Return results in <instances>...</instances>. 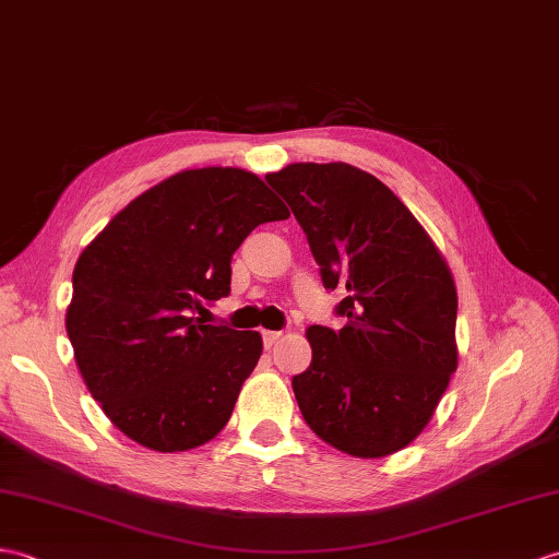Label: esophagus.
<instances>
[{"label": "esophagus", "instance_id": "34e87169", "mask_svg": "<svg viewBox=\"0 0 559 559\" xmlns=\"http://www.w3.org/2000/svg\"><path fill=\"white\" fill-rule=\"evenodd\" d=\"M281 331H262V341H264V347L271 349L278 341H281Z\"/></svg>", "mask_w": 559, "mask_h": 559}]
</instances>
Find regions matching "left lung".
Segmentation results:
<instances>
[{
  "mask_svg": "<svg viewBox=\"0 0 559 559\" xmlns=\"http://www.w3.org/2000/svg\"><path fill=\"white\" fill-rule=\"evenodd\" d=\"M266 183L288 202L341 331L311 326L295 400L321 440L355 457L409 445L457 369V290L445 259L391 188L359 168L290 164Z\"/></svg>",
  "mask_w": 559,
  "mask_h": 559,
  "instance_id": "1",
  "label": "left lung"
}]
</instances>
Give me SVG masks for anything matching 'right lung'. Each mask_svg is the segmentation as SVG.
I'll return each mask as SVG.
<instances>
[{"label": "right lung", "mask_w": 559, "mask_h": 559, "mask_svg": "<svg viewBox=\"0 0 559 559\" xmlns=\"http://www.w3.org/2000/svg\"><path fill=\"white\" fill-rule=\"evenodd\" d=\"M288 210L242 168L180 171L116 214L73 269L67 333L87 391L135 443L183 452L230 419L262 335L194 311L230 293L242 240Z\"/></svg>", "instance_id": "add662e5"}]
</instances>
